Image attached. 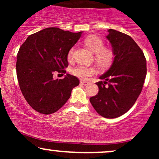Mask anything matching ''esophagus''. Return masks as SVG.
Masks as SVG:
<instances>
[{
  "instance_id": "obj_1",
  "label": "esophagus",
  "mask_w": 159,
  "mask_h": 159,
  "mask_svg": "<svg viewBox=\"0 0 159 159\" xmlns=\"http://www.w3.org/2000/svg\"><path fill=\"white\" fill-rule=\"evenodd\" d=\"M81 84H83V85L86 86V85L88 84L89 82H88V81H81Z\"/></svg>"
}]
</instances>
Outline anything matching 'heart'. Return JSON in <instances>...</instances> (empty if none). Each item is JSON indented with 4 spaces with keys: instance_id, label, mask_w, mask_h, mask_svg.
<instances>
[{
    "instance_id": "heart-1",
    "label": "heart",
    "mask_w": 159,
    "mask_h": 159,
    "mask_svg": "<svg viewBox=\"0 0 159 159\" xmlns=\"http://www.w3.org/2000/svg\"><path fill=\"white\" fill-rule=\"evenodd\" d=\"M84 43L88 48L95 53V60L97 64L101 68H107L109 66L114 58V52L111 48L105 46L103 40L96 35H90L85 38ZM74 48L69 51L67 58L69 61L73 60ZM97 72V69L95 66H84L80 65L72 68L71 72L73 75L81 78L87 79V78L93 75Z\"/></svg>"
}]
</instances>
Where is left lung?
<instances>
[{"label": "left lung", "instance_id": "8db88e82", "mask_svg": "<svg viewBox=\"0 0 159 159\" xmlns=\"http://www.w3.org/2000/svg\"><path fill=\"white\" fill-rule=\"evenodd\" d=\"M107 39L114 54L108 70L96 83V96L90 98L98 114L105 118L119 117L135 103L147 75V61L143 51L131 36L109 29Z\"/></svg>", "mask_w": 159, "mask_h": 159}]
</instances>
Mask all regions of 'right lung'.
Listing matches in <instances>:
<instances>
[{
	"label": "right lung",
	"mask_w": 159,
	"mask_h": 159,
	"mask_svg": "<svg viewBox=\"0 0 159 159\" xmlns=\"http://www.w3.org/2000/svg\"><path fill=\"white\" fill-rule=\"evenodd\" d=\"M81 34L48 27L29 36L20 47L16 61L20 90L37 112L52 114L57 111L79 84L74 75L66 74L63 79L56 80L53 75L55 72L66 73L68 52Z\"/></svg>",
	"instance_id": "add662e5"
}]
</instances>
